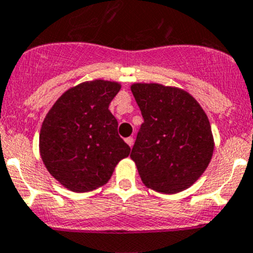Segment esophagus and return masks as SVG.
I'll return each mask as SVG.
<instances>
[{
    "instance_id": "obj_1",
    "label": "esophagus",
    "mask_w": 253,
    "mask_h": 253,
    "mask_svg": "<svg viewBox=\"0 0 253 253\" xmlns=\"http://www.w3.org/2000/svg\"><path fill=\"white\" fill-rule=\"evenodd\" d=\"M126 143L128 144L129 147L133 146V137H128V138H126Z\"/></svg>"
}]
</instances>
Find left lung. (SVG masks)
<instances>
[{"label":"left lung","instance_id":"obj_1","mask_svg":"<svg viewBox=\"0 0 253 253\" xmlns=\"http://www.w3.org/2000/svg\"><path fill=\"white\" fill-rule=\"evenodd\" d=\"M131 91L144 120L131 153L143 184L162 194L190 188L214 153L205 111L192 95L175 86L134 83Z\"/></svg>","mask_w":253,"mask_h":253}]
</instances>
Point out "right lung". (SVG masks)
Wrapping results in <instances>:
<instances>
[{
  "mask_svg": "<svg viewBox=\"0 0 253 253\" xmlns=\"http://www.w3.org/2000/svg\"><path fill=\"white\" fill-rule=\"evenodd\" d=\"M121 84L95 79L68 89L42 124L39 153L46 170L75 193L105 185L131 148L117 133L109 105Z\"/></svg>",
  "mask_w": 253,
  "mask_h": 253,
  "instance_id": "right-lung-1",
  "label": "right lung"
}]
</instances>
